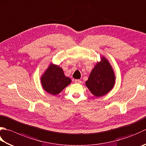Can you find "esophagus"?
<instances>
[{
  "label": "esophagus",
  "mask_w": 146,
  "mask_h": 146,
  "mask_svg": "<svg viewBox=\"0 0 146 146\" xmlns=\"http://www.w3.org/2000/svg\"><path fill=\"white\" fill-rule=\"evenodd\" d=\"M75 82L76 83V84H81L82 83V81L80 80H78V79H76L75 80Z\"/></svg>",
  "instance_id": "esophagus-1"
}]
</instances>
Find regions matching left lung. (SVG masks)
Here are the masks:
<instances>
[{"instance_id": "obj_1", "label": "left lung", "mask_w": 146, "mask_h": 146, "mask_svg": "<svg viewBox=\"0 0 146 146\" xmlns=\"http://www.w3.org/2000/svg\"><path fill=\"white\" fill-rule=\"evenodd\" d=\"M115 82V75L109 61L104 57L98 62L91 71L85 85L94 96L101 97L112 89Z\"/></svg>"}]
</instances>
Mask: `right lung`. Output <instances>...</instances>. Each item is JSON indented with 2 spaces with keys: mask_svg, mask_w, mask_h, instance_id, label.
<instances>
[{
  "mask_svg": "<svg viewBox=\"0 0 146 146\" xmlns=\"http://www.w3.org/2000/svg\"><path fill=\"white\" fill-rule=\"evenodd\" d=\"M40 80L44 89L54 96L59 94L71 82L69 77L64 75L62 68L53 64H50Z\"/></svg>",
  "mask_w": 146,
  "mask_h": 146,
  "instance_id": "right-lung-1",
  "label": "right lung"
}]
</instances>
